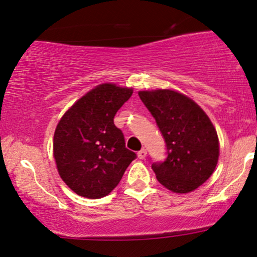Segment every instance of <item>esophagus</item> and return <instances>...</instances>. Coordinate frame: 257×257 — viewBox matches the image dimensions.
<instances>
[{"instance_id": "34e87169", "label": "esophagus", "mask_w": 257, "mask_h": 257, "mask_svg": "<svg viewBox=\"0 0 257 257\" xmlns=\"http://www.w3.org/2000/svg\"><path fill=\"white\" fill-rule=\"evenodd\" d=\"M146 156H147V151L145 150V148H142L141 151H139L138 152V157L140 159H144V158H146Z\"/></svg>"}]
</instances>
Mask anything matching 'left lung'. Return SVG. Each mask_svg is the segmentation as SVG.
Returning <instances> with one entry per match:
<instances>
[{
	"instance_id": "1",
	"label": "left lung",
	"mask_w": 257,
	"mask_h": 257,
	"mask_svg": "<svg viewBox=\"0 0 257 257\" xmlns=\"http://www.w3.org/2000/svg\"><path fill=\"white\" fill-rule=\"evenodd\" d=\"M166 144L168 157L153 163L159 183L178 194L190 193L211 177L219 158L218 134L205 111L172 89L140 91Z\"/></svg>"
}]
</instances>
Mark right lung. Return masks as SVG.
<instances>
[{
    "label": "right lung",
    "mask_w": 257,
    "mask_h": 257,
    "mask_svg": "<svg viewBox=\"0 0 257 257\" xmlns=\"http://www.w3.org/2000/svg\"><path fill=\"white\" fill-rule=\"evenodd\" d=\"M133 88L101 83L62 116L54 135L58 174L80 196L100 199L119 183L137 154L125 148L113 117L132 97Z\"/></svg>",
    "instance_id": "obj_1"
}]
</instances>
